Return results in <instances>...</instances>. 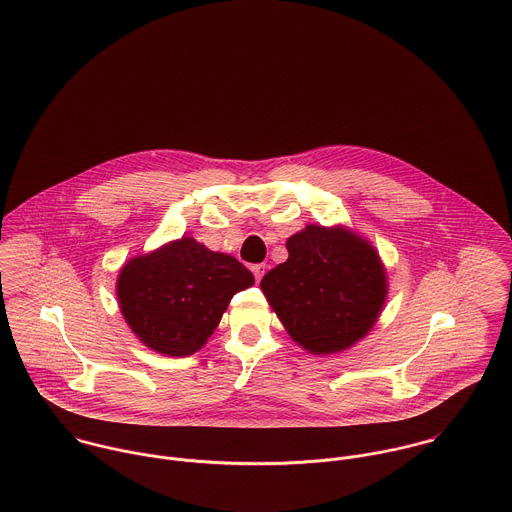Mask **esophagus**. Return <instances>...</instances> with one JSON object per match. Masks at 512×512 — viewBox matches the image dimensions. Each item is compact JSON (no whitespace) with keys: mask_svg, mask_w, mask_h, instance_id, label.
Listing matches in <instances>:
<instances>
[{"mask_svg":"<svg viewBox=\"0 0 512 512\" xmlns=\"http://www.w3.org/2000/svg\"><path fill=\"white\" fill-rule=\"evenodd\" d=\"M251 271H253L255 279H257V281H261V279H263V275H265V265H263V263L253 265V267H251Z\"/></svg>","mask_w":512,"mask_h":512,"instance_id":"obj_1","label":"esophagus"}]
</instances>
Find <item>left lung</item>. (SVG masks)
I'll use <instances>...</instances> for the list:
<instances>
[{"label":"left lung","mask_w":512,"mask_h":512,"mask_svg":"<svg viewBox=\"0 0 512 512\" xmlns=\"http://www.w3.org/2000/svg\"><path fill=\"white\" fill-rule=\"evenodd\" d=\"M289 257L261 279L293 342L313 356L356 346L376 325L388 275L374 245L344 225H305L287 239Z\"/></svg>","instance_id":"left-lung-1"}]
</instances>
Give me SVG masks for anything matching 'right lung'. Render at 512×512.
Here are the masks:
<instances>
[{
	"mask_svg": "<svg viewBox=\"0 0 512 512\" xmlns=\"http://www.w3.org/2000/svg\"><path fill=\"white\" fill-rule=\"evenodd\" d=\"M253 283V273L235 257L181 237L126 261L116 297L146 348L185 358L209 342L233 295Z\"/></svg>",
	"mask_w": 512,
	"mask_h": 512,
	"instance_id": "right-lung-1",
	"label": "right lung"
}]
</instances>
